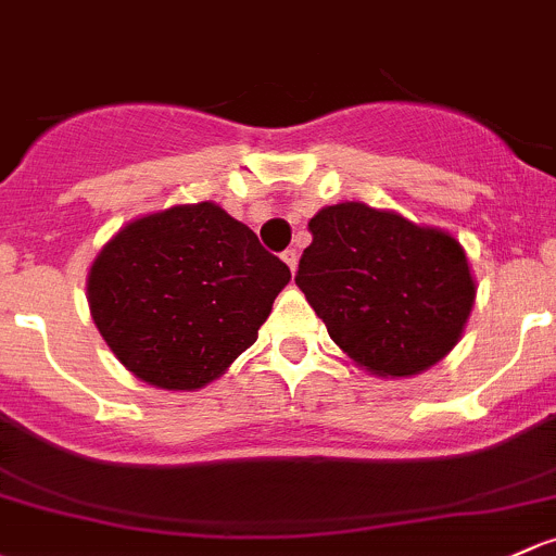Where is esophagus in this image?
I'll use <instances>...</instances> for the list:
<instances>
[{"instance_id":"obj_1","label":"esophagus","mask_w":556,"mask_h":556,"mask_svg":"<svg viewBox=\"0 0 556 556\" xmlns=\"http://www.w3.org/2000/svg\"><path fill=\"white\" fill-rule=\"evenodd\" d=\"M282 261L288 263L290 271H295V268H298V250H285V253H282Z\"/></svg>"}]
</instances>
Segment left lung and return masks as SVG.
I'll use <instances>...</instances> for the list:
<instances>
[{"mask_svg": "<svg viewBox=\"0 0 556 556\" xmlns=\"http://www.w3.org/2000/svg\"><path fill=\"white\" fill-rule=\"evenodd\" d=\"M295 285L336 346L381 378H410L453 352L477 298L453 233L365 202L327 204Z\"/></svg>", "mask_w": 556, "mask_h": 556, "instance_id": "8db88e82", "label": "left lung"}]
</instances>
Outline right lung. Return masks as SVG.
I'll return each mask as SVG.
<instances>
[{
  "label": "right lung",
  "mask_w": 556,
  "mask_h": 556,
  "mask_svg": "<svg viewBox=\"0 0 556 556\" xmlns=\"http://www.w3.org/2000/svg\"><path fill=\"white\" fill-rule=\"evenodd\" d=\"M290 268L220 204H175L122 226L87 274L92 323L143 383L197 391L258 338Z\"/></svg>",
  "instance_id": "add662e5"
}]
</instances>
